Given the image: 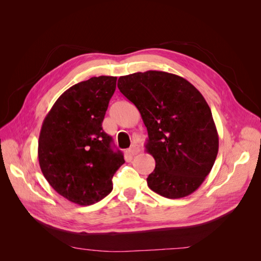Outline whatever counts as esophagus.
Returning a JSON list of instances; mask_svg holds the SVG:
<instances>
[{
    "label": "esophagus",
    "instance_id": "1",
    "mask_svg": "<svg viewBox=\"0 0 261 261\" xmlns=\"http://www.w3.org/2000/svg\"><path fill=\"white\" fill-rule=\"evenodd\" d=\"M139 151H140L139 146L136 145V144H133L132 147L128 149V154H129L130 156H134V155H136Z\"/></svg>",
    "mask_w": 261,
    "mask_h": 261
}]
</instances>
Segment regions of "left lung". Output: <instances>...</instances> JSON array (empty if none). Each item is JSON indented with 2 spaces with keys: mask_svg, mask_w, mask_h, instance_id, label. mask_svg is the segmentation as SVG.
<instances>
[{
  "mask_svg": "<svg viewBox=\"0 0 261 261\" xmlns=\"http://www.w3.org/2000/svg\"><path fill=\"white\" fill-rule=\"evenodd\" d=\"M118 82L148 130L146 150L155 160L149 188L170 199L191 195L210 173L219 150L202 94L183 77L160 70L121 76Z\"/></svg>",
  "mask_w": 261,
  "mask_h": 261,
  "instance_id": "1",
  "label": "left lung"
}]
</instances>
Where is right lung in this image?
I'll return each mask as SVG.
<instances>
[{
    "label": "right lung",
    "instance_id": "right-lung-1",
    "mask_svg": "<svg viewBox=\"0 0 261 261\" xmlns=\"http://www.w3.org/2000/svg\"><path fill=\"white\" fill-rule=\"evenodd\" d=\"M116 77L99 76L63 92L42 123L38 158L45 179L67 200L89 206L113 189L112 177L125 162L102 129Z\"/></svg>",
    "mask_w": 261,
    "mask_h": 261
}]
</instances>
